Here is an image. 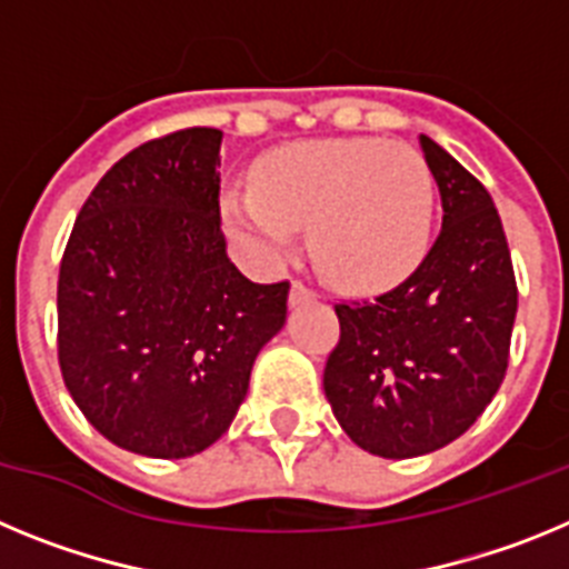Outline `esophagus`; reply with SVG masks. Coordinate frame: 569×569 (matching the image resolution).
Wrapping results in <instances>:
<instances>
[{
    "label": "esophagus",
    "instance_id": "obj_1",
    "mask_svg": "<svg viewBox=\"0 0 569 569\" xmlns=\"http://www.w3.org/2000/svg\"><path fill=\"white\" fill-rule=\"evenodd\" d=\"M313 299V290H308L301 281H293L290 284V308H299V305H305V301Z\"/></svg>",
    "mask_w": 569,
    "mask_h": 569
}]
</instances>
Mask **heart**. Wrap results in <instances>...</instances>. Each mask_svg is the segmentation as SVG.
I'll return each instance as SVG.
<instances>
[{
	"label": "heart",
	"instance_id": "heart-1",
	"mask_svg": "<svg viewBox=\"0 0 569 569\" xmlns=\"http://www.w3.org/2000/svg\"><path fill=\"white\" fill-rule=\"evenodd\" d=\"M222 213L230 233L268 261L284 259L310 224V253L325 279L379 290L425 259L436 182L410 144L310 139L264 156L253 188H230Z\"/></svg>",
	"mask_w": 569,
	"mask_h": 569
}]
</instances>
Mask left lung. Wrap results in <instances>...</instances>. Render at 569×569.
<instances>
[{
	"mask_svg": "<svg viewBox=\"0 0 569 569\" xmlns=\"http://www.w3.org/2000/svg\"><path fill=\"white\" fill-rule=\"evenodd\" d=\"M421 150L445 208L439 239L399 288L336 305L341 339L325 367L336 421L381 459L433 453L485 413L519 308L490 193L430 136Z\"/></svg>",
	"mask_w": 569,
	"mask_h": 569,
	"instance_id": "obj_1",
	"label": "left lung"
}]
</instances>
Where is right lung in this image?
Instances as JSON below:
<instances>
[{"label": "right lung", "instance_id": "1", "mask_svg": "<svg viewBox=\"0 0 569 569\" xmlns=\"http://www.w3.org/2000/svg\"><path fill=\"white\" fill-rule=\"evenodd\" d=\"M222 130L139 144L102 176L59 268V365L116 447L188 459L228 433L288 281L236 270L219 228Z\"/></svg>", "mask_w": 569, "mask_h": 569}]
</instances>
